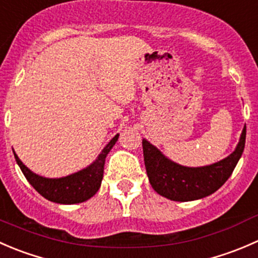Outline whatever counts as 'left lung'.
I'll use <instances>...</instances> for the list:
<instances>
[{"mask_svg": "<svg viewBox=\"0 0 258 258\" xmlns=\"http://www.w3.org/2000/svg\"><path fill=\"white\" fill-rule=\"evenodd\" d=\"M246 143V125L236 149L219 162L203 167H185L165 157L155 145L143 139L145 169L153 189L162 197L189 202L211 196L231 177Z\"/></svg>", "mask_w": 258, "mask_h": 258, "instance_id": "obj_1", "label": "left lung"}]
</instances>
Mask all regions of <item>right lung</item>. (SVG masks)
Here are the masks:
<instances>
[{"instance_id":"1","label":"right lung","mask_w":258,"mask_h":258,"mask_svg":"<svg viewBox=\"0 0 258 258\" xmlns=\"http://www.w3.org/2000/svg\"><path fill=\"white\" fill-rule=\"evenodd\" d=\"M118 138L119 134H116L88 167L61 178H46L36 174L21 162L15 152L14 155L26 179L43 198L60 205H76L90 200L99 190L103 180L105 158L118 142Z\"/></svg>"}]
</instances>
